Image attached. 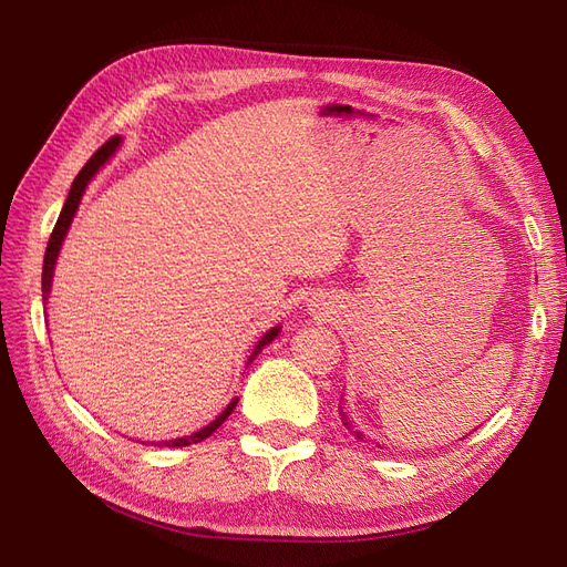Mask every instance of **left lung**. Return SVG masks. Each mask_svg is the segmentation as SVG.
<instances>
[{
	"label": "left lung",
	"instance_id": "left-lung-1",
	"mask_svg": "<svg viewBox=\"0 0 567 567\" xmlns=\"http://www.w3.org/2000/svg\"><path fill=\"white\" fill-rule=\"evenodd\" d=\"M342 421H346V419H342ZM346 425L350 427V423H348V421H346ZM352 433H354V437H357V440H362V433H357V431H352Z\"/></svg>",
	"mask_w": 567,
	"mask_h": 567
}]
</instances>
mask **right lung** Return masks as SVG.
<instances>
[{
	"mask_svg": "<svg viewBox=\"0 0 567 567\" xmlns=\"http://www.w3.org/2000/svg\"><path fill=\"white\" fill-rule=\"evenodd\" d=\"M117 144H120V136H111V140H109L104 146H101L87 163H84V167L80 169L75 182H73V186H71V194H68V198H65V203H63V210H61V215H59V221H56L54 231H51V236H49L47 252H44V267H42V296H44V300H47L49 290H51V277H54V265H56V257H59L61 244H63V236H65L68 227H71V221H73V215H75L78 205H80L84 186H87L90 179L96 175V169L111 158V153L117 148ZM277 333H279V326H277V329H271V331L260 340V346L255 348L252 357H255L257 352H260V350L267 346V342H271L274 336H277ZM252 357H250V359H252ZM236 402H238V400H231L229 406H227L225 411H221V414H219L213 423L200 427L198 433L186 435V437H177V440H165V442H161V444H163V447H186V444H196V442H200V440H205V437H210V435L217 431V427L227 421V416L231 414V411L236 409Z\"/></svg>",
	"mask_w": 567,
	"mask_h": 567,
	"instance_id": "right-lung-1",
	"label": "right lung"
}]
</instances>
